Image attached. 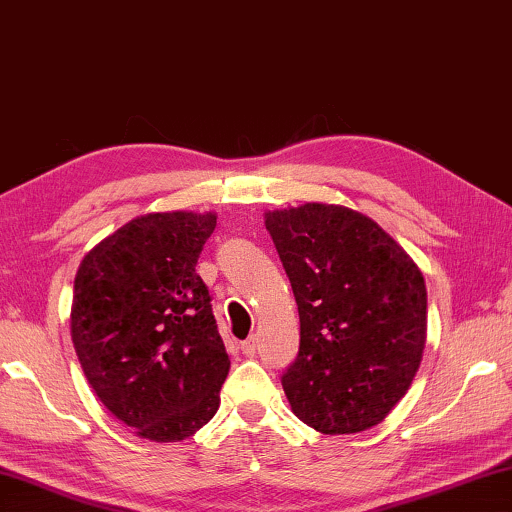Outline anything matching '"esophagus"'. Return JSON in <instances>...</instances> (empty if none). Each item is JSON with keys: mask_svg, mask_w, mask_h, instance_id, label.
Returning a JSON list of instances; mask_svg holds the SVG:
<instances>
[{"mask_svg": "<svg viewBox=\"0 0 512 512\" xmlns=\"http://www.w3.org/2000/svg\"><path fill=\"white\" fill-rule=\"evenodd\" d=\"M241 352H244L246 357H255V352H257V343H255L253 336H250V339H246L244 343H241Z\"/></svg>", "mask_w": 512, "mask_h": 512, "instance_id": "1", "label": "esophagus"}]
</instances>
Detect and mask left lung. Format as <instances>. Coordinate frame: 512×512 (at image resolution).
<instances>
[{"label": "left lung", "mask_w": 512, "mask_h": 512, "mask_svg": "<svg viewBox=\"0 0 512 512\" xmlns=\"http://www.w3.org/2000/svg\"><path fill=\"white\" fill-rule=\"evenodd\" d=\"M300 314L282 375L291 411L320 433L375 427L409 391L427 341V287L397 241L343 205L264 214Z\"/></svg>", "instance_id": "left-lung-1"}]
</instances>
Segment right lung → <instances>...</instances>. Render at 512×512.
Wrapping results in <instances>:
<instances>
[{"label": "right lung", "instance_id": "add662e5", "mask_svg": "<svg viewBox=\"0 0 512 512\" xmlns=\"http://www.w3.org/2000/svg\"><path fill=\"white\" fill-rule=\"evenodd\" d=\"M216 214L153 212L99 241L74 277L72 343L103 406L155 443L214 418L230 359L196 273Z\"/></svg>", "mask_w": 512, "mask_h": 512}]
</instances>
